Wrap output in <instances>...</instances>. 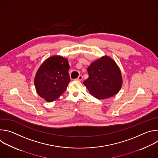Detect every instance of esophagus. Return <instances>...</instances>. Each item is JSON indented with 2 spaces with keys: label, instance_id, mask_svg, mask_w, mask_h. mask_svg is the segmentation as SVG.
I'll list each match as a JSON object with an SVG mask.
<instances>
[{
  "label": "esophagus",
  "instance_id": "obj_1",
  "mask_svg": "<svg viewBox=\"0 0 158 158\" xmlns=\"http://www.w3.org/2000/svg\"><path fill=\"white\" fill-rule=\"evenodd\" d=\"M82 79H83V76H82V75H80V76H79V77L76 79V80H77V81H82Z\"/></svg>",
  "mask_w": 158,
  "mask_h": 158
}]
</instances>
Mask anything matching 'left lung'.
Listing matches in <instances>:
<instances>
[{"label":"left lung","mask_w":158,"mask_h":158,"mask_svg":"<svg viewBox=\"0 0 158 158\" xmlns=\"http://www.w3.org/2000/svg\"><path fill=\"white\" fill-rule=\"evenodd\" d=\"M87 73L89 77L84 84L96 98H108L119 91L123 83L121 73L110 57H103L93 62L88 67Z\"/></svg>","instance_id":"8db88e82"}]
</instances>
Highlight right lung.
<instances>
[{
    "instance_id": "obj_1",
    "label": "right lung",
    "mask_w": 158,
    "mask_h": 158,
    "mask_svg": "<svg viewBox=\"0 0 158 158\" xmlns=\"http://www.w3.org/2000/svg\"><path fill=\"white\" fill-rule=\"evenodd\" d=\"M69 67L67 60L60 56H53L45 60L34 79L38 94L48 102L59 98L71 81Z\"/></svg>"
}]
</instances>
